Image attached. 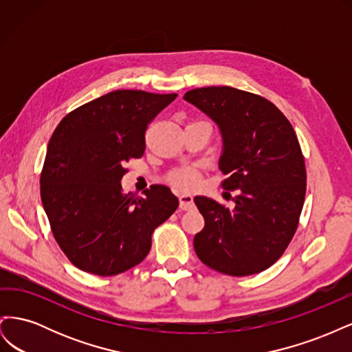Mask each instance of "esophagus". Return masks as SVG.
Returning a JSON list of instances; mask_svg holds the SVG:
<instances>
[{
  "mask_svg": "<svg viewBox=\"0 0 352 352\" xmlns=\"http://www.w3.org/2000/svg\"><path fill=\"white\" fill-rule=\"evenodd\" d=\"M179 207L180 210H190L194 207V197L190 194H180L179 195Z\"/></svg>",
  "mask_w": 352,
  "mask_h": 352,
  "instance_id": "1",
  "label": "esophagus"
}]
</instances>
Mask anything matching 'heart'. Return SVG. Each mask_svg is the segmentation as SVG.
<instances>
[{
	"instance_id": "obj_1",
	"label": "heart",
	"mask_w": 352,
	"mask_h": 352,
	"mask_svg": "<svg viewBox=\"0 0 352 352\" xmlns=\"http://www.w3.org/2000/svg\"><path fill=\"white\" fill-rule=\"evenodd\" d=\"M172 180L177 186L188 189V188H192L198 184V175H197V172H194V170L184 168V170H177V172H175L172 175Z\"/></svg>"
}]
</instances>
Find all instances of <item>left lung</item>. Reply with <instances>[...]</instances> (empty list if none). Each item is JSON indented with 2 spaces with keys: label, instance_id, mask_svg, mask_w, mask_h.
Wrapping results in <instances>:
<instances>
[{
  "label": "left lung",
  "instance_id": "1",
  "mask_svg": "<svg viewBox=\"0 0 352 352\" xmlns=\"http://www.w3.org/2000/svg\"><path fill=\"white\" fill-rule=\"evenodd\" d=\"M219 126V168L235 207L194 201L206 226L194 238L198 258L229 276L269 269L295 235L304 206V155L289 120L273 102L232 87L188 91L184 97Z\"/></svg>",
  "mask_w": 352,
  "mask_h": 352
}]
</instances>
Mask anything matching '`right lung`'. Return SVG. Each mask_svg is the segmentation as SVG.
<instances>
[{
    "label": "right lung",
    "mask_w": 352,
    "mask_h": 352,
    "mask_svg": "<svg viewBox=\"0 0 352 352\" xmlns=\"http://www.w3.org/2000/svg\"><path fill=\"white\" fill-rule=\"evenodd\" d=\"M177 94L119 89L80 105L48 142L41 199L61 251L78 269L114 276L140 264L179 199L164 185L123 194L124 164L145 151V131Z\"/></svg>",
    "instance_id": "1"
}]
</instances>
